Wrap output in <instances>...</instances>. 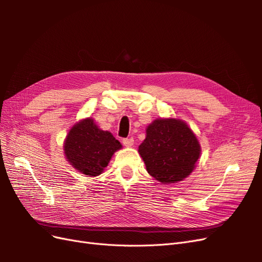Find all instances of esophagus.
Returning a JSON list of instances; mask_svg holds the SVG:
<instances>
[{
	"label": "esophagus",
	"instance_id": "obj_1",
	"mask_svg": "<svg viewBox=\"0 0 262 262\" xmlns=\"http://www.w3.org/2000/svg\"><path fill=\"white\" fill-rule=\"evenodd\" d=\"M122 143H123V145L126 146V147H131V146L133 145V143H134V140H133V138L123 139V140H122Z\"/></svg>",
	"mask_w": 262,
	"mask_h": 262
}]
</instances>
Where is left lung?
I'll return each mask as SVG.
<instances>
[{
    "mask_svg": "<svg viewBox=\"0 0 262 262\" xmlns=\"http://www.w3.org/2000/svg\"><path fill=\"white\" fill-rule=\"evenodd\" d=\"M139 154L150 176L164 185L175 184L193 171L201 146L186 122L175 118H160L147 125Z\"/></svg>",
    "mask_w": 262,
    "mask_h": 262,
    "instance_id": "obj_1",
    "label": "left lung"
}]
</instances>
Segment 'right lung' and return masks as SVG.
I'll list each match as a JSON object with an SVG mask.
<instances>
[{"label": "right lung", "mask_w": 262, "mask_h": 262, "mask_svg": "<svg viewBox=\"0 0 262 262\" xmlns=\"http://www.w3.org/2000/svg\"><path fill=\"white\" fill-rule=\"evenodd\" d=\"M68 162L86 176H98L113 155L122 147L112 133L100 130L92 118H86L70 129L64 141Z\"/></svg>", "instance_id": "1"}]
</instances>
